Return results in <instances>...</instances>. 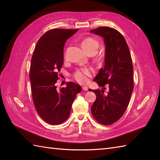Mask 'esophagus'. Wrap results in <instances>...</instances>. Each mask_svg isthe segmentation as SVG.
Masks as SVG:
<instances>
[{"instance_id":"obj_1","label":"esophagus","mask_w":160,"mask_h":160,"mask_svg":"<svg viewBox=\"0 0 160 160\" xmlns=\"http://www.w3.org/2000/svg\"><path fill=\"white\" fill-rule=\"evenodd\" d=\"M82 89H83L84 91H87V90H88V87L86 86V85H84V86L82 87Z\"/></svg>"}]
</instances>
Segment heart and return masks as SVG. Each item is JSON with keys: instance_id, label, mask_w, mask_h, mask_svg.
I'll return each instance as SVG.
<instances>
[{"instance_id": "heart-1", "label": "heart", "mask_w": 160, "mask_h": 160, "mask_svg": "<svg viewBox=\"0 0 160 160\" xmlns=\"http://www.w3.org/2000/svg\"><path fill=\"white\" fill-rule=\"evenodd\" d=\"M82 46L83 49L87 52L88 53L91 52L96 51L97 52L98 48L100 47V43L96 39L93 38H84L82 42ZM64 58H67V54H64ZM91 73V70L88 68H84V69L78 70L75 73L74 77L78 82L80 83H84L87 81V76H90Z\"/></svg>"}]
</instances>
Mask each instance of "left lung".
<instances>
[{
  "mask_svg": "<svg viewBox=\"0 0 160 160\" xmlns=\"http://www.w3.org/2000/svg\"><path fill=\"white\" fill-rule=\"evenodd\" d=\"M90 32L102 37L105 45L104 67L94 78L102 89H89L96 95L91 113L100 124L110 125L123 115L133 90L131 56L124 36L116 29L101 27Z\"/></svg>",
  "mask_w": 160,
  "mask_h": 160,
  "instance_id": "left-lung-1",
  "label": "left lung"
}]
</instances>
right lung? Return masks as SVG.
Returning <instances> with one entry per match:
<instances>
[{
  "label": "right lung",
  "instance_id": "right-lung-1",
  "mask_svg": "<svg viewBox=\"0 0 160 160\" xmlns=\"http://www.w3.org/2000/svg\"><path fill=\"white\" fill-rule=\"evenodd\" d=\"M78 30H49L40 37L32 58L29 80L33 104L40 118L52 125L62 124L69 118L75 98L82 91L72 82L60 90L56 86L63 64L64 43Z\"/></svg>",
  "mask_w": 160,
  "mask_h": 160
}]
</instances>
